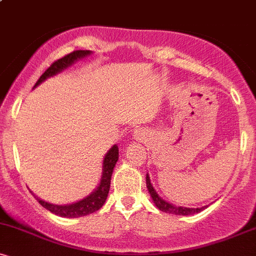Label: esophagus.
<instances>
[{"label": "esophagus", "mask_w": 256, "mask_h": 256, "mask_svg": "<svg viewBox=\"0 0 256 256\" xmlns=\"http://www.w3.org/2000/svg\"><path fill=\"white\" fill-rule=\"evenodd\" d=\"M134 138H136V140H142V138H143V134H142V132L140 131H134Z\"/></svg>", "instance_id": "1"}]
</instances>
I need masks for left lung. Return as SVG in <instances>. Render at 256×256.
<instances>
[{
	"label": "left lung",
	"instance_id": "left-lung-1",
	"mask_svg": "<svg viewBox=\"0 0 256 256\" xmlns=\"http://www.w3.org/2000/svg\"><path fill=\"white\" fill-rule=\"evenodd\" d=\"M146 188H148V192H149V194H150L152 201H154L155 206H156L158 210H162V212L170 213V214H177V216H189V214L198 213V212H201V210H204V208H207V206H204V207H201V208L177 207V206L170 204V202H166L165 200L161 198L160 196L158 195V192H155V189L152 188V185L150 183V178H149L148 174H146Z\"/></svg>",
	"mask_w": 256,
	"mask_h": 256
}]
</instances>
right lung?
Masks as SVG:
<instances>
[{
  "label": "right lung",
  "mask_w": 256,
  "mask_h": 256,
  "mask_svg": "<svg viewBox=\"0 0 256 256\" xmlns=\"http://www.w3.org/2000/svg\"><path fill=\"white\" fill-rule=\"evenodd\" d=\"M91 54L90 50H74L70 54L64 55V58H58V60L54 61L52 64V66L46 70V72L40 76V79L37 80V83L34 84V88H36L37 85H40L42 82L46 80V78L52 77V76L58 74L61 71H64V68L70 67L76 61L80 60V58L89 56ZM119 158V149L116 144H114L112 148L108 150L107 154L104 158V171H102V177L101 182H100L98 186L96 188L95 192H92L89 196L84 198L80 201L74 202L71 204H64V206H58V204H52L49 202L43 201V200L38 198L37 196H34L42 207L48 210L49 212L56 214V216H64V218H78V216H84L88 214H91L96 210H98L104 204L106 200H107L108 192H110V178L112 173H113L114 166H116V161Z\"/></svg>",
  "instance_id": "add662e5"
}]
</instances>
